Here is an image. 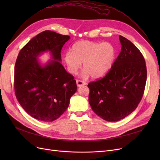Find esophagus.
<instances>
[{
	"label": "esophagus",
	"instance_id": "1",
	"mask_svg": "<svg viewBox=\"0 0 160 160\" xmlns=\"http://www.w3.org/2000/svg\"><path fill=\"white\" fill-rule=\"evenodd\" d=\"M77 85L78 87L82 86V85H86V83L83 81H81V80H77Z\"/></svg>",
	"mask_w": 160,
	"mask_h": 160
}]
</instances>
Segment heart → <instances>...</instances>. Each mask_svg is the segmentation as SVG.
<instances>
[{
	"mask_svg": "<svg viewBox=\"0 0 160 160\" xmlns=\"http://www.w3.org/2000/svg\"><path fill=\"white\" fill-rule=\"evenodd\" d=\"M114 57V48L109 42L79 41L72 46L71 52L66 53L65 61L71 73L76 74L83 62L81 77L85 79L91 75L99 78L108 72Z\"/></svg>",
	"mask_w": 160,
	"mask_h": 160,
	"instance_id": "b5f03b06",
	"label": "heart"
}]
</instances>
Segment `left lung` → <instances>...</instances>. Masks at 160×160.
<instances>
[{"mask_svg": "<svg viewBox=\"0 0 160 160\" xmlns=\"http://www.w3.org/2000/svg\"><path fill=\"white\" fill-rule=\"evenodd\" d=\"M122 51L103 78L91 82L89 103L101 118L118 122L132 113L142 99L147 69L142 52L133 43L119 36Z\"/></svg>", "mask_w": 160, "mask_h": 160, "instance_id": "obj_1", "label": "left lung"}]
</instances>
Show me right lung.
Segmentation results:
<instances>
[{"mask_svg":"<svg viewBox=\"0 0 160 160\" xmlns=\"http://www.w3.org/2000/svg\"><path fill=\"white\" fill-rule=\"evenodd\" d=\"M70 38L51 31L38 34L18 53L14 67V92L18 103L31 117L52 122L68 108L77 90L74 77L61 63V51ZM49 51L53 60L42 66L37 59Z\"/></svg>","mask_w":160,"mask_h":160,"instance_id":"add662e5","label":"right lung"}]
</instances>
